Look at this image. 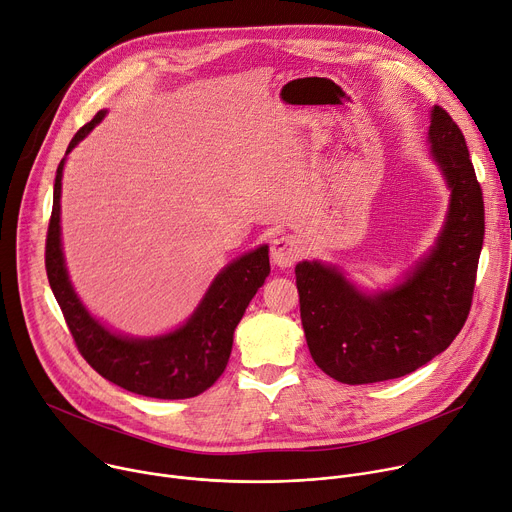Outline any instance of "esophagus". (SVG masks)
Instances as JSON below:
<instances>
[{"label":"esophagus","instance_id":"34e87169","mask_svg":"<svg viewBox=\"0 0 512 512\" xmlns=\"http://www.w3.org/2000/svg\"><path fill=\"white\" fill-rule=\"evenodd\" d=\"M302 257V245L294 237H280L271 243V259L275 265L290 267Z\"/></svg>","mask_w":512,"mask_h":512}]
</instances>
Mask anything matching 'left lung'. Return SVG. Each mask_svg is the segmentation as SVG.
<instances>
[{
  "label": "left lung",
  "instance_id": "left-lung-1",
  "mask_svg": "<svg viewBox=\"0 0 512 512\" xmlns=\"http://www.w3.org/2000/svg\"><path fill=\"white\" fill-rule=\"evenodd\" d=\"M429 141L451 188L433 253L398 288L363 296L335 267L296 265L300 318L314 363L343 384L402 378L443 353L468 320L484 241V198L466 138L433 108Z\"/></svg>",
  "mask_w": 512,
  "mask_h": 512
}]
</instances>
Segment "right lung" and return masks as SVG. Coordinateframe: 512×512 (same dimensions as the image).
Instances as JSON below:
<instances>
[{
    "label": "right lung",
    "instance_id": "add662e5",
    "mask_svg": "<svg viewBox=\"0 0 512 512\" xmlns=\"http://www.w3.org/2000/svg\"><path fill=\"white\" fill-rule=\"evenodd\" d=\"M104 118L98 112L83 124L67 153ZM63 165L57 167L53 212L46 232L44 265L51 290L61 306L69 333L77 351L98 374L112 384L149 398L179 400L192 398L208 390L228 363L232 335L241 322L251 298L269 275V251L259 247L253 253L232 261L210 286L206 298L183 327L161 339L134 341L116 337L91 318L77 300L61 253V177Z\"/></svg>",
    "mask_w": 512,
    "mask_h": 512
}]
</instances>
